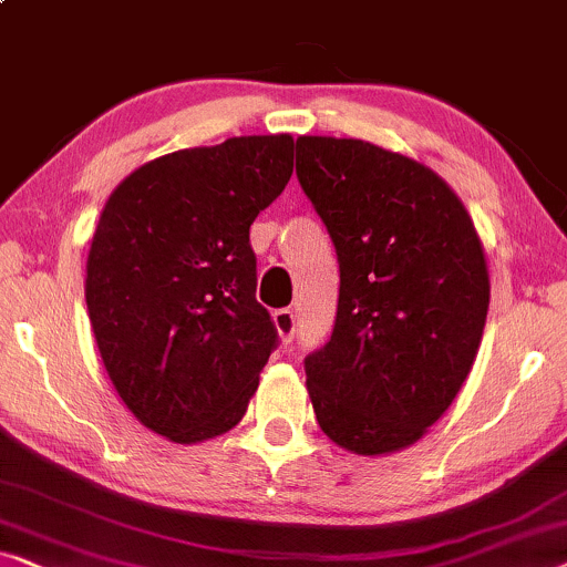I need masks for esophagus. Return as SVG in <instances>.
<instances>
[{
	"mask_svg": "<svg viewBox=\"0 0 567 567\" xmlns=\"http://www.w3.org/2000/svg\"><path fill=\"white\" fill-rule=\"evenodd\" d=\"M271 319H275V327L279 337H282V342H290L292 334H296V313L290 308H279V311L271 313Z\"/></svg>",
	"mask_w": 567,
	"mask_h": 567,
	"instance_id": "esophagus-1",
	"label": "esophagus"
}]
</instances>
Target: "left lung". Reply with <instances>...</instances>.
<instances>
[{
    "label": "left lung",
    "mask_w": 567,
    "mask_h": 567,
    "mask_svg": "<svg viewBox=\"0 0 567 567\" xmlns=\"http://www.w3.org/2000/svg\"><path fill=\"white\" fill-rule=\"evenodd\" d=\"M296 172L340 261L332 340L306 358L313 413L348 453H398L474 367L489 311L484 243L457 193L405 154L300 135Z\"/></svg>",
    "instance_id": "8db88e82"
}]
</instances>
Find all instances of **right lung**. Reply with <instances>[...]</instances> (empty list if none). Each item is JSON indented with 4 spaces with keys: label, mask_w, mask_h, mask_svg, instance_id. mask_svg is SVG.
Returning a JSON list of instances; mask_svg holds the SVG:
<instances>
[{
    "label": "right lung",
    "mask_w": 567,
    "mask_h": 567,
    "mask_svg": "<svg viewBox=\"0 0 567 567\" xmlns=\"http://www.w3.org/2000/svg\"><path fill=\"white\" fill-rule=\"evenodd\" d=\"M292 135H240L133 169L106 198L85 306L114 390L175 444L230 432L277 346L250 225L292 175Z\"/></svg>",
    "instance_id": "obj_1"
}]
</instances>
